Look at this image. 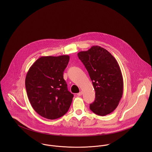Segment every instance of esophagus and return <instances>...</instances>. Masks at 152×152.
Segmentation results:
<instances>
[{
	"label": "esophagus",
	"mask_w": 152,
	"mask_h": 152,
	"mask_svg": "<svg viewBox=\"0 0 152 152\" xmlns=\"http://www.w3.org/2000/svg\"><path fill=\"white\" fill-rule=\"evenodd\" d=\"M82 94H83V92H82V91H80L79 93L77 94V95H78V96H81Z\"/></svg>",
	"instance_id": "34e87169"
}]
</instances>
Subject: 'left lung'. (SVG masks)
<instances>
[{
	"mask_svg": "<svg viewBox=\"0 0 152 152\" xmlns=\"http://www.w3.org/2000/svg\"><path fill=\"white\" fill-rule=\"evenodd\" d=\"M87 69L95 91V99L90 109L95 114L105 116L118 107L122 96L124 81L120 66L106 49L98 45L78 53Z\"/></svg>",
	"mask_w": 152,
	"mask_h": 152,
	"instance_id": "8db88e82",
	"label": "left lung"
}]
</instances>
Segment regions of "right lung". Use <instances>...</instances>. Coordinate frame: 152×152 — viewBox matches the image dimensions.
<instances>
[{
    "instance_id": "right-lung-1",
    "label": "right lung",
    "mask_w": 152,
    "mask_h": 152,
    "mask_svg": "<svg viewBox=\"0 0 152 152\" xmlns=\"http://www.w3.org/2000/svg\"><path fill=\"white\" fill-rule=\"evenodd\" d=\"M67 55L44 56L29 68L25 80L28 100L34 110L48 119L63 116L68 112L74 95L68 91L63 72Z\"/></svg>"
}]
</instances>
